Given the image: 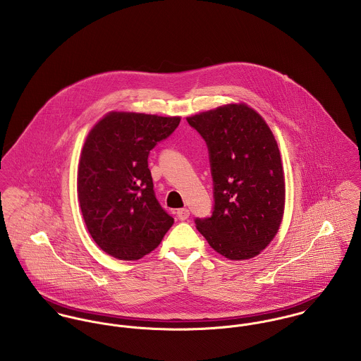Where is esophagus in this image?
I'll list each match as a JSON object with an SVG mask.
<instances>
[{"label":"esophagus","instance_id":"esophagus-1","mask_svg":"<svg viewBox=\"0 0 361 361\" xmlns=\"http://www.w3.org/2000/svg\"><path fill=\"white\" fill-rule=\"evenodd\" d=\"M176 214H178V218H179L180 221H186V219L189 218V215H190V212H189L188 208H180V209L176 211Z\"/></svg>","mask_w":361,"mask_h":361}]
</instances>
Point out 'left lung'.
<instances>
[{"label": "left lung", "instance_id": "1", "mask_svg": "<svg viewBox=\"0 0 361 361\" xmlns=\"http://www.w3.org/2000/svg\"><path fill=\"white\" fill-rule=\"evenodd\" d=\"M186 119L206 140L214 180V211L196 219L197 231L228 259L256 257L276 236L285 211V172L272 130L245 103Z\"/></svg>", "mask_w": 361, "mask_h": 361}]
</instances>
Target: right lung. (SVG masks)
<instances>
[{
    "instance_id": "1",
    "label": "right lung",
    "mask_w": 361,
    "mask_h": 361,
    "mask_svg": "<svg viewBox=\"0 0 361 361\" xmlns=\"http://www.w3.org/2000/svg\"><path fill=\"white\" fill-rule=\"evenodd\" d=\"M179 122L180 116L111 111L86 136L78 200L90 236L108 256L140 259L173 225L155 199L147 158Z\"/></svg>"
}]
</instances>
